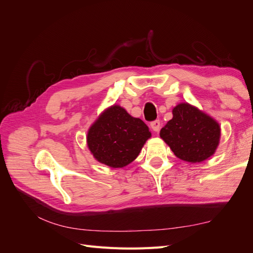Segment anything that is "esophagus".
<instances>
[{
  "label": "esophagus",
  "mask_w": 253,
  "mask_h": 253,
  "mask_svg": "<svg viewBox=\"0 0 253 253\" xmlns=\"http://www.w3.org/2000/svg\"><path fill=\"white\" fill-rule=\"evenodd\" d=\"M160 126H162V124H160V121L159 120H155V121H153V122H151V127H152V129L154 132H158L159 129H160Z\"/></svg>",
  "instance_id": "obj_1"
}]
</instances>
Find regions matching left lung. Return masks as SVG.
I'll return each mask as SVG.
<instances>
[{
  "mask_svg": "<svg viewBox=\"0 0 253 253\" xmlns=\"http://www.w3.org/2000/svg\"><path fill=\"white\" fill-rule=\"evenodd\" d=\"M172 114L173 118L160 129V137L175 156L191 164L211 157L219 144L218 122L188 102L178 103Z\"/></svg>",
  "mask_w": 253,
  "mask_h": 253,
  "instance_id": "obj_1",
  "label": "left lung"
}]
</instances>
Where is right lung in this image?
I'll use <instances>...</instances> for the list:
<instances>
[{
    "label": "right lung",
    "mask_w": 253,
    "mask_h": 253,
    "mask_svg": "<svg viewBox=\"0 0 253 253\" xmlns=\"http://www.w3.org/2000/svg\"><path fill=\"white\" fill-rule=\"evenodd\" d=\"M150 137V129L141 119L114 104L89 126L86 143L97 162L116 169L134 162Z\"/></svg>",
    "instance_id": "right-lung-1"
}]
</instances>
